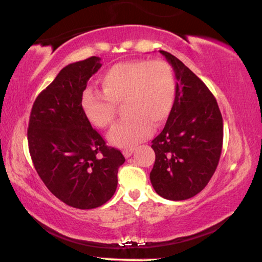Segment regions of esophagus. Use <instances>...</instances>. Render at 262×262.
Instances as JSON below:
<instances>
[{
  "mask_svg": "<svg viewBox=\"0 0 262 262\" xmlns=\"http://www.w3.org/2000/svg\"><path fill=\"white\" fill-rule=\"evenodd\" d=\"M134 150H135L134 147L126 148V149H123L122 153H123V155H124V158H129V156H130L133 153H134Z\"/></svg>",
  "mask_w": 262,
  "mask_h": 262,
  "instance_id": "34e87169",
  "label": "esophagus"
}]
</instances>
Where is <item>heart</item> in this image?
I'll return each instance as SVG.
<instances>
[{"instance_id":"1","label":"heart","mask_w":262,"mask_h":262,"mask_svg":"<svg viewBox=\"0 0 262 262\" xmlns=\"http://www.w3.org/2000/svg\"><path fill=\"white\" fill-rule=\"evenodd\" d=\"M103 93L88 89L82 109L89 122L99 128L114 123L116 104L123 102L124 119L113 128L108 141L129 147L142 141L170 114L175 100V76L161 60H132L112 66L101 76Z\"/></svg>"}]
</instances>
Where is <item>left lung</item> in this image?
<instances>
[{
	"label": "left lung",
	"instance_id": "obj_1",
	"mask_svg": "<svg viewBox=\"0 0 262 262\" xmlns=\"http://www.w3.org/2000/svg\"><path fill=\"white\" fill-rule=\"evenodd\" d=\"M173 67L177 91L163 130L151 141L150 182L167 200H187L209 182L220 160L224 123L213 94L188 67L160 50Z\"/></svg>",
	"mask_w": 262,
	"mask_h": 262
}]
</instances>
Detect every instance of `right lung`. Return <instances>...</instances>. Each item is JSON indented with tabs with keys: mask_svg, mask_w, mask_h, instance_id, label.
I'll use <instances>...</instances> for the list:
<instances>
[{
	"mask_svg": "<svg viewBox=\"0 0 262 262\" xmlns=\"http://www.w3.org/2000/svg\"><path fill=\"white\" fill-rule=\"evenodd\" d=\"M101 66L97 56L66 66L36 97L29 119L35 169L57 199L79 209L106 204L126 161L120 150L107 146L82 109L87 82Z\"/></svg>",
	"mask_w": 262,
	"mask_h": 262,
	"instance_id": "add662e5",
	"label": "right lung"
}]
</instances>
